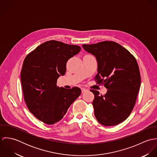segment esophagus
Here are the masks:
<instances>
[{
    "mask_svg": "<svg viewBox=\"0 0 157 157\" xmlns=\"http://www.w3.org/2000/svg\"><path fill=\"white\" fill-rule=\"evenodd\" d=\"M81 90H82V92H86L87 90H88V89H86V88H82Z\"/></svg>",
    "mask_w": 157,
    "mask_h": 157,
    "instance_id": "esophagus-1",
    "label": "esophagus"
}]
</instances>
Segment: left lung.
Instances as JSON below:
<instances>
[{"mask_svg":"<svg viewBox=\"0 0 157 157\" xmlns=\"http://www.w3.org/2000/svg\"><path fill=\"white\" fill-rule=\"evenodd\" d=\"M82 46L97 59L95 80L108 90L103 95L90 90L94 94V115L103 126L117 125L129 117L135 105L141 84L137 62L128 50L113 41Z\"/></svg>","mask_w":157,"mask_h":157,"instance_id":"8db88e82","label":"left lung"}]
</instances>
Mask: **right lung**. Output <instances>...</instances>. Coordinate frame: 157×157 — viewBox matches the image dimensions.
I'll list each match as a JSON object with an SVG mask.
<instances>
[{
  "instance_id": "right-lung-1",
  "label": "right lung",
  "mask_w": 157,
  "mask_h": 157,
  "mask_svg": "<svg viewBox=\"0 0 157 157\" xmlns=\"http://www.w3.org/2000/svg\"><path fill=\"white\" fill-rule=\"evenodd\" d=\"M80 50L77 45L50 40L37 46L23 61L21 78L24 100L29 111L47 124L61 120L81 94L79 88L65 89L56 85L65 74L68 60Z\"/></svg>"
}]
</instances>
